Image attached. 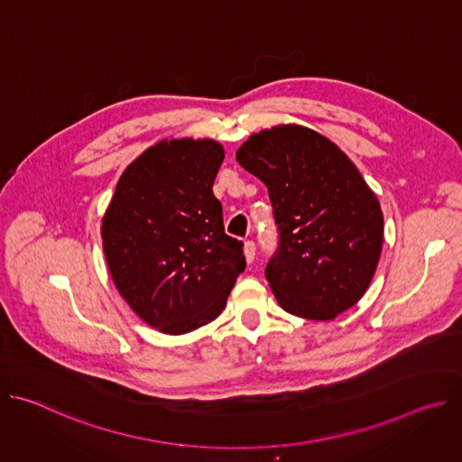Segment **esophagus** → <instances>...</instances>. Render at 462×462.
I'll return each instance as SVG.
<instances>
[{
  "label": "esophagus",
  "mask_w": 462,
  "mask_h": 462,
  "mask_svg": "<svg viewBox=\"0 0 462 462\" xmlns=\"http://www.w3.org/2000/svg\"><path fill=\"white\" fill-rule=\"evenodd\" d=\"M245 259H246V263H252L254 261V257H255V245H254V241H245Z\"/></svg>",
  "instance_id": "34e87169"
}]
</instances>
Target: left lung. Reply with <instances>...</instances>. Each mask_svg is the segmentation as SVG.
Wrapping results in <instances>:
<instances>
[{"label":"left lung","mask_w":462,"mask_h":462,"mask_svg":"<svg viewBox=\"0 0 462 462\" xmlns=\"http://www.w3.org/2000/svg\"><path fill=\"white\" fill-rule=\"evenodd\" d=\"M236 159L269 188L280 246L265 274L280 307L316 321L351 309L383 245L378 197L353 161L300 124L252 134Z\"/></svg>","instance_id":"1"}]
</instances>
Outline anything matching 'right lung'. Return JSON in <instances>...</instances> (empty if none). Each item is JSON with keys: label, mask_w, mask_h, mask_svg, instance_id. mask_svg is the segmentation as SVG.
<instances>
[{"label": "right lung", "mask_w": 462, "mask_h": 462, "mask_svg": "<svg viewBox=\"0 0 462 462\" xmlns=\"http://www.w3.org/2000/svg\"><path fill=\"white\" fill-rule=\"evenodd\" d=\"M225 150L212 139H164L120 175L102 217L111 280L141 319L184 335L216 319L245 271L212 191Z\"/></svg>", "instance_id": "obj_1"}]
</instances>
